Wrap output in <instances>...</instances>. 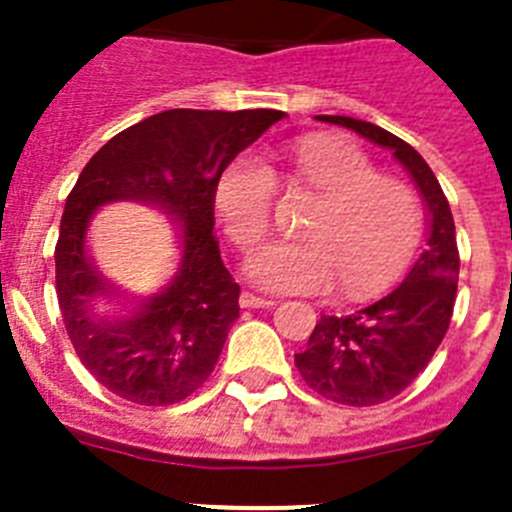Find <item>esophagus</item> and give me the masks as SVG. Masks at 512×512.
<instances>
[{"label":"esophagus","mask_w":512,"mask_h":512,"mask_svg":"<svg viewBox=\"0 0 512 512\" xmlns=\"http://www.w3.org/2000/svg\"><path fill=\"white\" fill-rule=\"evenodd\" d=\"M238 303L243 308H269V306H277V301H274V298H261V295L246 293V290L240 293Z\"/></svg>","instance_id":"34e87169"}]
</instances>
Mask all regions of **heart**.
Masks as SVG:
<instances>
[{
	"mask_svg": "<svg viewBox=\"0 0 512 512\" xmlns=\"http://www.w3.org/2000/svg\"><path fill=\"white\" fill-rule=\"evenodd\" d=\"M290 177L322 198L301 227L303 240L256 248L248 280L274 293H324L340 280L361 298L390 285L421 243L424 211L408 185L379 175L369 156L348 143L303 138L287 154ZM277 175L256 151H243L219 172L214 204L227 235L251 248L269 225Z\"/></svg>",
	"mask_w": 512,
	"mask_h": 512,
	"instance_id": "b5f03b06",
	"label": "heart"
}]
</instances>
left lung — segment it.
Wrapping results in <instances>:
<instances>
[{"label":"left lung","mask_w":512,"mask_h":512,"mask_svg":"<svg viewBox=\"0 0 512 512\" xmlns=\"http://www.w3.org/2000/svg\"><path fill=\"white\" fill-rule=\"evenodd\" d=\"M319 122L340 125L377 143L408 172L424 201L429 238L392 293L345 316H322L295 353V366L322 398L342 405H377L395 398L424 371L450 327L458 290L455 222L432 167L413 146L374 122L316 114Z\"/></svg>","instance_id":"8db88e82"}]
</instances>
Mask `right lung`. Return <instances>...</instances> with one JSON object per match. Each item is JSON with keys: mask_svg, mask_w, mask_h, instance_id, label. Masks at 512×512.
<instances>
[{"mask_svg": "<svg viewBox=\"0 0 512 512\" xmlns=\"http://www.w3.org/2000/svg\"><path fill=\"white\" fill-rule=\"evenodd\" d=\"M282 117L277 109H167L114 135L83 167L54 248L57 298L75 353L114 395L172 405L214 371L240 314V287L211 235L214 188L219 172ZM122 200L176 222L178 269L149 296L114 286L87 248L93 214Z\"/></svg>", "mask_w": 512, "mask_h": 512, "instance_id": "right-lung-1", "label": "right lung"}]
</instances>
